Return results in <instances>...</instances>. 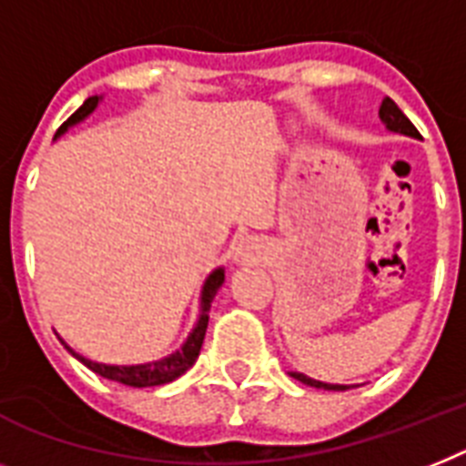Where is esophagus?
Masks as SVG:
<instances>
[{
    "mask_svg": "<svg viewBox=\"0 0 466 466\" xmlns=\"http://www.w3.org/2000/svg\"><path fill=\"white\" fill-rule=\"evenodd\" d=\"M255 252H257V245L248 238V240H242L240 245H238L236 257L242 261H249V259H255Z\"/></svg>",
    "mask_w": 466,
    "mask_h": 466,
    "instance_id": "esophagus-1",
    "label": "esophagus"
}]
</instances>
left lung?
<instances>
[{
	"label": "left lung",
	"instance_id": "8db88e82",
	"mask_svg": "<svg viewBox=\"0 0 466 466\" xmlns=\"http://www.w3.org/2000/svg\"><path fill=\"white\" fill-rule=\"evenodd\" d=\"M379 118L383 121L386 130H390V133L414 137V140H419V137H421L419 136V130L412 126V121H410V118H407L405 114L400 111V106L390 97H386L383 102H380ZM290 376H293V379H298L299 383H305V386L324 388V390H348V388H355V386H343V383H324V380L309 379V376L299 374V371H290Z\"/></svg>",
	"mask_w": 466,
	"mask_h": 466
}]
</instances>
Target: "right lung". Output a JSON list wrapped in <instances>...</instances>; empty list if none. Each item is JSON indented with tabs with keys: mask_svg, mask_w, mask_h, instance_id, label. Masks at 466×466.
<instances>
[{
	"mask_svg": "<svg viewBox=\"0 0 466 466\" xmlns=\"http://www.w3.org/2000/svg\"><path fill=\"white\" fill-rule=\"evenodd\" d=\"M99 102H102V97H99V95H95V97H87L86 102H83V106H80V109L76 111V114H73V116L68 118V121L64 123L59 130H56L54 140L64 136L68 128H73V126H78V123L86 121L92 111L97 109ZM224 280H226L224 267L214 268V271L207 276L205 286H202V293H199L198 321H195L192 330L187 333L186 343L180 345L176 352H171V355H167V357H161V360H155V362H145V364L92 362V360H87V357L78 355V352H76L71 345H66V340H64V338H59V340H61V345H64V348H66L68 352L76 357V360H78V362H83L87 369H92L95 374L104 376V379L116 380V383H123V386H130V388L164 386V383H171V380H176L178 376L186 374L187 369L198 362L199 350H202V343H205L207 324H209L211 299H214V295L218 293V288L224 286Z\"/></svg>",
	"mask_w": 466,
	"mask_h": 466,
	"instance_id": "1",
	"label": "right lung"
}]
</instances>
